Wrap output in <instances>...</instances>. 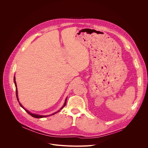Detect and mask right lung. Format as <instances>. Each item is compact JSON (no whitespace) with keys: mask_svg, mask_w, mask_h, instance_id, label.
I'll return each instance as SVG.
<instances>
[{"mask_svg":"<svg viewBox=\"0 0 148 148\" xmlns=\"http://www.w3.org/2000/svg\"><path fill=\"white\" fill-rule=\"evenodd\" d=\"M14 84H15V86H16V97H17V101H18V103H19V104H20V105L21 107H22L29 115H30L32 116H33V117H34V118H44V117H46V116H50V115H54V114H56L57 112H59L60 111H58V112H55V113H54V114H51V115H37V114H32V113H31V112H30L29 111H27V110H26L23 106H22V105L21 104L20 102H19V101H18V95H17V85H16V80H15V77H14ZM66 102H67V98L66 99V101H65V102H64V105H63V106L62 107V108L60 109V110H62L63 108H64V107H65V105H66Z\"/></svg>","mask_w":148,"mask_h":148,"instance_id":"obj_1","label":"right lung"}]
</instances>
